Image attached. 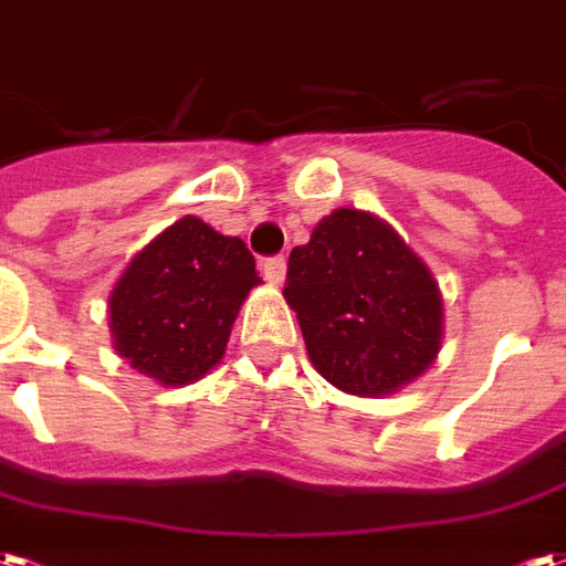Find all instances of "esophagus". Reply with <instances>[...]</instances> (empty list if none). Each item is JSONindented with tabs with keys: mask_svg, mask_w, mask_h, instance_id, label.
<instances>
[{
	"mask_svg": "<svg viewBox=\"0 0 566 566\" xmlns=\"http://www.w3.org/2000/svg\"><path fill=\"white\" fill-rule=\"evenodd\" d=\"M265 277L274 283V286H280L283 280H286V259L283 255H271L265 262Z\"/></svg>",
	"mask_w": 566,
	"mask_h": 566,
	"instance_id": "34e87169",
	"label": "esophagus"
}]
</instances>
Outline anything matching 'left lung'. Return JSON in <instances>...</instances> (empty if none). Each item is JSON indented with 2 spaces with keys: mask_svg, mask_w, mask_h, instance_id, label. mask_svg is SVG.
Masks as SVG:
<instances>
[{
  "mask_svg": "<svg viewBox=\"0 0 566 566\" xmlns=\"http://www.w3.org/2000/svg\"><path fill=\"white\" fill-rule=\"evenodd\" d=\"M289 307L313 368L349 395H389L434 365L443 298L422 259L374 213L337 208L289 253Z\"/></svg>",
  "mask_w": 566,
  "mask_h": 566,
  "instance_id": "obj_1",
  "label": "left lung"
}]
</instances>
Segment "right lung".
<instances>
[{
    "label": "right lung",
    "instance_id": "add662e5",
    "mask_svg": "<svg viewBox=\"0 0 566 566\" xmlns=\"http://www.w3.org/2000/svg\"><path fill=\"white\" fill-rule=\"evenodd\" d=\"M255 259L241 238L184 217L156 234L108 298L114 349L163 386H187L220 365L250 289Z\"/></svg>",
    "mask_w": 566,
    "mask_h": 566
}]
</instances>
